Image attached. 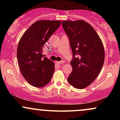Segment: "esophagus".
<instances>
[{
    "label": "esophagus",
    "instance_id": "esophagus-1",
    "mask_svg": "<svg viewBox=\"0 0 120 120\" xmlns=\"http://www.w3.org/2000/svg\"><path fill=\"white\" fill-rule=\"evenodd\" d=\"M56 62H57V64H64L65 63L64 60H62V61H56Z\"/></svg>",
    "mask_w": 120,
    "mask_h": 120
}]
</instances>
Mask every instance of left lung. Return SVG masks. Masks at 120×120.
I'll list each match as a JSON object with an SVG mask.
<instances>
[{"instance_id": "left-lung-1", "label": "left lung", "mask_w": 120, "mask_h": 120, "mask_svg": "<svg viewBox=\"0 0 120 120\" xmlns=\"http://www.w3.org/2000/svg\"><path fill=\"white\" fill-rule=\"evenodd\" d=\"M61 25L69 37L73 56L68 82L76 89H85L94 81L103 67L105 57L103 42L85 21H64Z\"/></svg>"}]
</instances>
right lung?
<instances>
[{"instance_id": "add662e5", "label": "right lung", "mask_w": 120, "mask_h": 120, "mask_svg": "<svg viewBox=\"0 0 120 120\" xmlns=\"http://www.w3.org/2000/svg\"><path fill=\"white\" fill-rule=\"evenodd\" d=\"M60 23V20L36 21L27 29L19 42L17 57L21 73L26 81L35 87L46 86L52 78L55 64L43 57V47Z\"/></svg>"}]
</instances>
